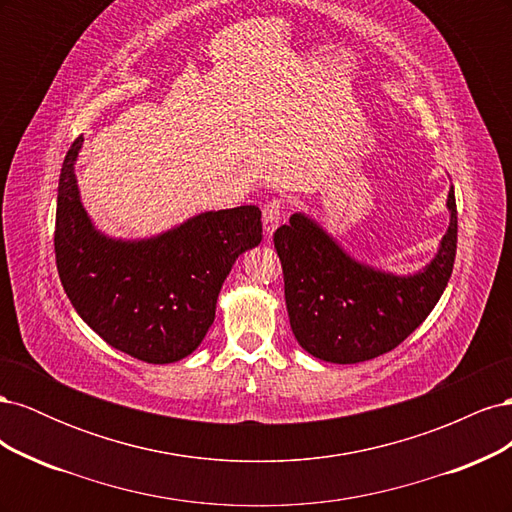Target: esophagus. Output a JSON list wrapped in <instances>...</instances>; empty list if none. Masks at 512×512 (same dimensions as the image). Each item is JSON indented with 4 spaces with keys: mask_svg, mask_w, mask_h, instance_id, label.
Listing matches in <instances>:
<instances>
[{
    "mask_svg": "<svg viewBox=\"0 0 512 512\" xmlns=\"http://www.w3.org/2000/svg\"><path fill=\"white\" fill-rule=\"evenodd\" d=\"M282 209H284V203H282V200H277V198L269 200L265 209H262V226H265L267 235H271V232L277 228V224H280Z\"/></svg>",
    "mask_w": 512,
    "mask_h": 512,
    "instance_id": "obj_1",
    "label": "esophagus"
}]
</instances>
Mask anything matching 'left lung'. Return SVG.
Masks as SVG:
<instances>
[{"label":"left lung","instance_id":"left-lung-1","mask_svg":"<svg viewBox=\"0 0 512 512\" xmlns=\"http://www.w3.org/2000/svg\"><path fill=\"white\" fill-rule=\"evenodd\" d=\"M451 226L431 265L395 277L359 265L327 232L294 213L275 230L290 327L301 348L329 363H361L391 352L421 324L451 280L457 254V205L448 192Z\"/></svg>","mask_w":512,"mask_h":512}]
</instances>
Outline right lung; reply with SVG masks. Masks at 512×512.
<instances>
[{
	"label": "right lung",
	"mask_w": 512,
	"mask_h": 512,
	"mask_svg": "<svg viewBox=\"0 0 512 512\" xmlns=\"http://www.w3.org/2000/svg\"><path fill=\"white\" fill-rule=\"evenodd\" d=\"M83 136L61 164L55 262L79 316L106 344L145 363H175L203 342L239 254L262 239L260 209L209 211L149 241H113L91 226L74 179Z\"/></svg>",
	"instance_id": "add662e5"
}]
</instances>
